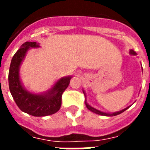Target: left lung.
I'll return each instance as SVG.
<instances>
[{"mask_svg": "<svg viewBox=\"0 0 150 150\" xmlns=\"http://www.w3.org/2000/svg\"><path fill=\"white\" fill-rule=\"evenodd\" d=\"M129 53L131 54V55H136V52H134V50H130V52H129ZM84 93V91H83ZM84 95H85V93H84ZM86 106L87 107V109L90 110L91 111L94 112V113H95V114H97V115H103V116H115V115H120V114H122V112H124L126 110H127L129 107H126V108H125V109L122 110H120V111L118 112H115V113H113V114H106V113H104V112H102L100 111V110H96L95 109V108H93L92 106H91L88 104V103H86Z\"/></svg>", "mask_w": 150, "mask_h": 150, "instance_id": "left-lung-1", "label": "left lung"}]
</instances>
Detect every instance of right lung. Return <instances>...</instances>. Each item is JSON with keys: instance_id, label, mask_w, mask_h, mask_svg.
<instances>
[{"instance_id": "1", "label": "right lung", "mask_w": 150, "mask_h": 150, "mask_svg": "<svg viewBox=\"0 0 150 150\" xmlns=\"http://www.w3.org/2000/svg\"><path fill=\"white\" fill-rule=\"evenodd\" d=\"M40 47L36 42H25L13 55L9 72L8 85L11 95L22 111L35 117H43L55 114L60 109L62 95L68 86L71 77H64L48 91L36 95L24 89L19 76V67L30 47Z\"/></svg>"}]
</instances>
